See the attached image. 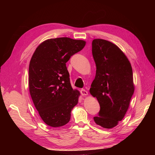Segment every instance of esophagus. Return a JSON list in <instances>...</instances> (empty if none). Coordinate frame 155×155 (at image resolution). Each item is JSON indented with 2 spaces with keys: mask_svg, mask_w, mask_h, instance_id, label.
Masks as SVG:
<instances>
[{
  "mask_svg": "<svg viewBox=\"0 0 155 155\" xmlns=\"http://www.w3.org/2000/svg\"><path fill=\"white\" fill-rule=\"evenodd\" d=\"M80 92H81V94L82 96H87V95H88V92L87 91H85V89H81V90L80 91Z\"/></svg>",
  "mask_w": 155,
  "mask_h": 155,
  "instance_id": "obj_1",
  "label": "esophagus"
}]
</instances>
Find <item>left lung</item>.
I'll return each mask as SVG.
<instances>
[{"instance_id":"1","label":"left lung","mask_w":155,"mask_h":155,"mask_svg":"<svg viewBox=\"0 0 155 155\" xmlns=\"http://www.w3.org/2000/svg\"><path fill=\"white\" fill-rule=\"evenodd\" d=\"M92 52L96 73L90 92L100 106L94 120L102 127L113 128L124 118L133 95L132 67L123 51L110 41L94 39Z\"/></svg>"}]
</instances>
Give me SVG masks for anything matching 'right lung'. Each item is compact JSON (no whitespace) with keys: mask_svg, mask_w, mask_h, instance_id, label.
<instances>
[{"mask_svg":"<svg viewBox=\"0 0 155 155\" xmlns=\"http://www.w3.org/2000/svg\"><path fill=\"white\" fill-rule=\"evenodd\" d=\"M83 40L59 37L45 41L33 54L29 65L31 99L44 122L52 127L66 125L80 93L74 90L66 63L85 46Z\"/></svg>","mask_w":155,"mask_h":155,"instance_id":"add662e5","label":"right lung"}]
</instances>
